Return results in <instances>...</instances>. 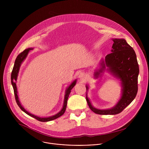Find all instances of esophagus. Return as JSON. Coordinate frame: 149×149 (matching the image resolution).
Returning a JSON list of instances; mask_svg holds the SVG:
<instances>
[{
	"label": "esophagus",
	"mask_w": 149,
	"mask_h": 149,
	"mask_svg": "<svg viewBox=\"0 0 149 149\" xmlns=\"http://www.w3.org/2000/svg\"><path fill=\"white\" fill-rule=\"evenodd\" d=\"M79 78L81 81H86L87 80V75L84 72H81L79 75Z\"/></svg>",
	"instance_id": "esophagus-1"
}]
</instances>
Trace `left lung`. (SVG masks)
I'll return each instance as SVG.
<instances>
[{
	"instance_id": "obj_1",
	"label": "left lung",
	"mask_w": 149,
	"mask_h": 149,
	"mask_svg": "<svg viewBox=\"0 0 149 149\" xmlns=\"http://www.w3.org/2000/svg\"><path fill=\"white\" fill-rule=\"evenodd\" d=\"M114 44L111 53L106 55L101 63L102 68L95 73L96 77L105 68H109L110 71L121 81L122 96L114 107L109 110H98L93 107L88 97L86 100L90 109L95 113L101 115H115L120 113L135 98L138 91V75L139 67L136 54L133 48L123 39H113ZM87 89L88 90V87Z\"/></svg>"
}]
</instances>
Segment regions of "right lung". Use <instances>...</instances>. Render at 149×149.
Masks as SVG:
<instances>
[{"mask_svg": "<svg viewBox=\"0 0 149 149\" xmlns=\"http://www.w3.org/2000/svg\"><path fill=\"white\" fill-rule=\"evenodd\" d=\"M32 49L31 48H28V49H25L23 52H22L21 53H20L16 57V59L15 60V64L12 71V74H11V82H12V85L13 88V90H14V94H15V100L16 101L17 104L18 105V106L19 107V108L22 110L23 111H24L26 114H27L28 115L35 118V119H36L37 120L39 121H42V122H46V121H49L53 120H55L58 117H59L60 116H61L63 114V113H65V110H66V107H67V100L69 97V95L71 93V90L72 89V88L74 87V86L76 84V80H75L71 85L69 86V87L67 88V91H66V94L65 95V99H64V103H63V108L61 110V111L58 113V114H56V115L52 116V117H47V118H41V117H37L36 116H34L32 114H30L29 113H28L27 111H26L24 108L21 105L19 99H18V96L17 95V88H16V83L15 82V80L16 81L17 79V74L19 72V67L20 66L21 63L22 62V61L25 59V58L26 57L29 51Z\"/></svg>", "mask_w": 149, "mask_h": 149, "instance_id": "right-lung-1", "label": "right lung"}]
</instances>
